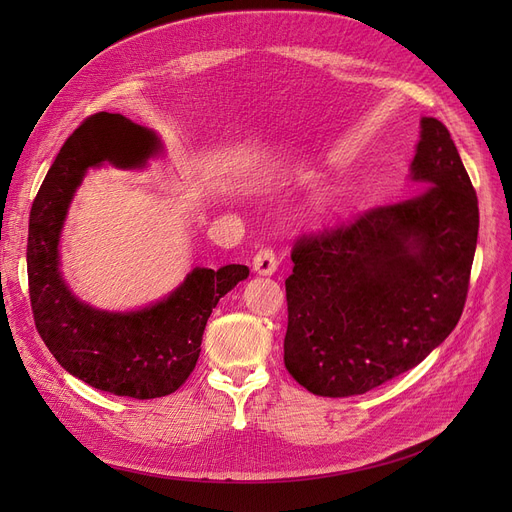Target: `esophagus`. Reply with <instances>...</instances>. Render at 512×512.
<instances>
[{
	"label": "esophagus",
	"mask_w": 512,
	"mask_h": 512,
	"mask_svg": "<svg viewBox=\"0 0 512 512\" xmlns=\"http://www.w3.org/2000/svg\"><path fill=\"white\" fill-rule=\"evenodd\" d=\"M276 265H278V257L270 247L259 249L257 255L253 257V270L261 276H272L276 272Z\"/></svg>",
	"instance_id": "1"
}]
</instances>
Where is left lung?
<instances>
[{
	"mask_svg": "<svg viewBox=\"0 0 512 512\" xmlns=\"http://www.w3.org/2000/svg\"><path fill=\"white\" fill-rule=\"evenodd\" d=\"M411 176L423 188L417 197L294 240L284 365L317 396H355L390 382L459 324L479 207L436 118L421 120Z\"/></svg>",
	"mask_w": 512,
	"mask_h": 512,
	"instance_id": "1",
	"label": "left lung"
}]
</instances>
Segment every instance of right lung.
Wrapping results in <instances>:
<instances>
[{
  "label": "right lung",
  "mask_w": 512,
  "mask_h": 512,
  "mask_svg": "<svg viewBox=\"0 0 512 512\" xmlns=\"http://www.w3.org/2000/svg\"><path fill=\"white\" fill-rule=\"evenodd\" d=\"M155 149L153 134L120 114L87 118L39 188L26 242L33 317L49 353L85 384L137 400L168 396L188 380L211 311L249 276V267L236 263L218 272L195 267L168 299L130 313L99 311L72 297L60 276L58 245L76 186L101 161L134 168Z\"/></svg>",
  "instance_id": "add662e5"
}]
</instances>
